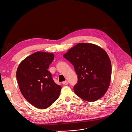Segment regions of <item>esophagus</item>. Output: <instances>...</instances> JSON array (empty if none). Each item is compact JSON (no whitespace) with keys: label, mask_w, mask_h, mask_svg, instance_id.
<instances>
[{"label":"esophagus","mask_w":132,"mask_h":132,"mask_svg":"<svg viewBox=\"0 0 132 132\" xmlns=\"http://www.w3.org/2000/svg\"><path fill=\"white\" fill-rule=\"evenodd\" d=\"M62 84H63V85H67L68 84V81H63V82H62Z\"/></svg>","instance_id":"esophagus-1"}]
</instances>
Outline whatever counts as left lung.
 Here are the masks:
<instances>
[{
    "instance_id": "8db88e82",
    "label": "left lung",
    "mask_w": 132,
    "mask_h": 132,
    "mask_svg": "<svg viewBox=\"0 0 132 132\" xmlns=\"http://www.w3.org/2000/svg\"><path fill=\"white\" fill-rule=\"evenodd\" d=\"M64 57L73 66L78 75L75 93L89 102L101 98L106 92L111 77V63L105 51L95 44L78 43Z\"/></svg>"
}]
</instances>
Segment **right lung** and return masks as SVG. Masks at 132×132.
<instances>
[{
  "label": "right lung",
  "instance_id": "obj_1",
  "mask_svg": "<svg viewBox=\"0 0 132 132\" xmlns=\"http://www.w3.org/2000/svg\"><path fill=\"white\" fill-rule=\"evenodd\" d=\"M54 54L37 52L29 56L19 65L16 77L24 98L35 107L45 109L60 96L61 86L53 80L47 70Z\"/></svg>",
  "mask_w": 132,
  "mask_h": 132
}]
</instances>
